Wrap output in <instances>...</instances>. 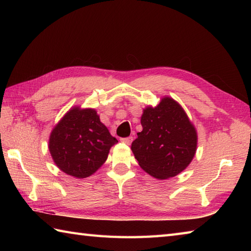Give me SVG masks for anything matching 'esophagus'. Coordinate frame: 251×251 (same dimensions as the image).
Returning a JSON list of instances; mask_svg holds the SVG:
<instances>
[{
	"mask_svg": "<svg viewBox=\"0 0 251 251\" xmlns=\"http://www.w3.org/2000/svg\"><path fill=\"white\" fill-rule=\"evenodd\" d=\"M122 142L126 143V145H130L131 141H132V137H127V138H122Z\"/></svg>",
	"mask_w": 251,
	"mask_h": 251,
	"instance_id": "obj_1",
	"label": "esophagus"
}]
</instances>
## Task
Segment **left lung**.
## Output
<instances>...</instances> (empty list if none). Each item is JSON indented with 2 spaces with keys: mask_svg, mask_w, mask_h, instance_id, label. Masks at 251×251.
Returning <instances> with one entry per match:
<instances>
[{
  "mask_svg": "<svg viewBox=\"0 0 251 251\" xmlns=\"http://www.w3.org/2000/svg\"><path fill=\"white\" fill-rule=\"evenodd\" d=\"M142 131L131 143L140 167L156 179L175 177L189 166L197 147V132L177 101L164 97L141 116Z\"/></svg>",
  "mask_w": 251,
  "mask_h": 251,
  "instance_id": "8db88e82",
  "label": "left lung"
}]
</instances>
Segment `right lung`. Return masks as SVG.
<instances>
[{
	"instance_id": "add662e5",
	"label": "right lung",
	"mask_w": 251,
	"mask_h": 251,
	"mask_svg": "<svg viewBox=\"0 0 251 251\" xmlns=\"http://www.w3.org/2000/svg\"><path fill=\"white\" fill-rule=\"evenodd\" d=\"M116 142L96 110L74 106L51 130L49 149L58 168L81 179L102 166Z\"/></svg>"
}]
</instances>
